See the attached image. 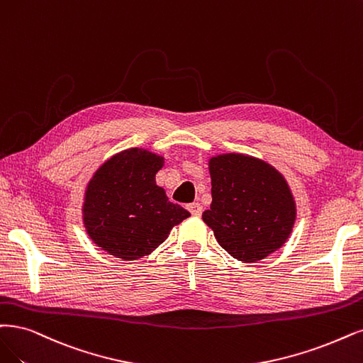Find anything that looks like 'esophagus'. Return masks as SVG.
Returning a JSON list of instances; mask_svg holds the SVG:
<instances>
[{
	"instance_id": "1",
	"label": "esophagus",
	"mask_w": 363,
	"mask_h": 363,
	"mask_svg": "<svg viewBox=\"0 0 363 363\" xmlns=\"http://www.w3.org/2000/svg\"><path fill=\"white\" fill-rule=\"evenodd\" d=\"M186 209H189L190 212H191V216H194V217H199V216H202V212H203V208H202V205L200 203H190L189 206H186Z\"/></svg>"
}]
</instances>
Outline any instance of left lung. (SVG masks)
<instances>
[{
    "mask_svg": "<svg viewBox=\"0 0 363 363\" xmlns=\"http://www.w3.org/2000/svg\"><path fill=\"white\" fill-rule=\"evenodd\" d=\"M211 209L203 221L232 257L254 263L287 240L296 205L284 178L267 163L242 154L213 157Z\"/></svg>",
    "mask_w": 363,
    "mask_h": 363,
    "instance_id": "1",
    "label": "left lung"
}]
</instances>
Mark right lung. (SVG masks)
Returning a JSON list of instances; mask_svg holds the SVG:
<instances>
[{
	"mask_svg": "<svg viewBox=\"0 0 363 363\" xmlns=\"http://www.w3.org/2000/svg\"><path fill=\"white\" fill-rule=\"evenodd\" d=\"M161 167V157L128 150L106 161L91 179L85 227L94 242L112 256L124 260L147 256L164 242L173 225L190 217L155 184Z\"/></svg>",
	"mask_w": 363,
	"mask_h": 363,
	"instance_id": "add662e5",
	"label": "right lung"
}]
</instances>
